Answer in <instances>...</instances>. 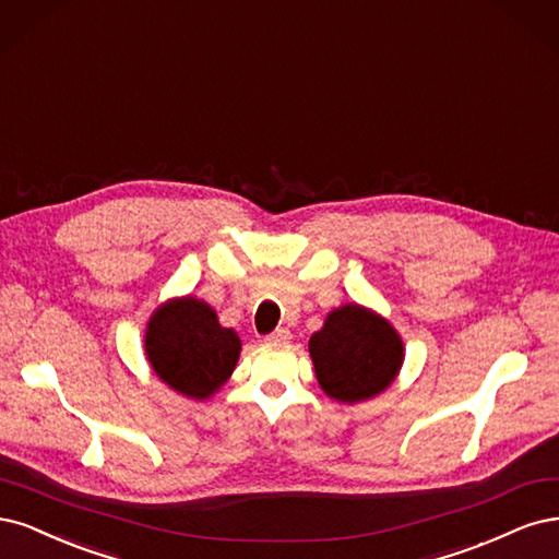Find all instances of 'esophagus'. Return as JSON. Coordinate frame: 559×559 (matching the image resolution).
<instances>
[{
  "mask_svg": "<svg viewBox=\"0 0 559 559\" xmlns=\"http://www.w3.org/2000/svg\"><path fill=\"white\" fill-rule=\"evenodd\" d=\"M290 338H293V334H290V330H285V328H278L276 332L266 336V341H272V344H287Z\"/></svg>",
  "mask_w": 559,
  "mask_h": 559,
  "instance_id": "34e87169",
  "label": "esophagus"
}]
</instances>
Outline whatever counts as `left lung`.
Instances as JSON below:
<instances>
[{
  "mask_svg": "<svg viewBox=\"0 0 559 559\" xmlns=\"http://www.w3.org/2000/svg\"><path fill=\"white\" fill-rule=\"evenodd\" d=\"M320 388L332 400L357 404L381 394L404 362V344L385 318L359 304L334 309L309 341Z\"/></svg>",
  "mask_w": 559,
  "mask_h": 559,
  "instance_id": "obj_1",
  "label": "left lung"
}]
</instances>
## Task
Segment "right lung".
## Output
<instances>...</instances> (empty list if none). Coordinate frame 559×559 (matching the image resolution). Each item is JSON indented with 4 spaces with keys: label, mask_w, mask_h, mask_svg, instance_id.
<instances>
[{
    "label": "right lung",
    "mask_w": 559,
    "mask_h": 559,
    "mask_svg": "<svg viewBox=\"0 0 559 559\" xmlns=\"http://www.w3.org/2000/svg\"><path fill=\"white\" fill-rule=\"evenodd\" d=\"M143 348L162 383L186 397L206 400L237 367L241 338L221 325L206 301L178 297L151 316Z\"/></svg>",
    "instance_id": "obj_1"
}]
</instances>
